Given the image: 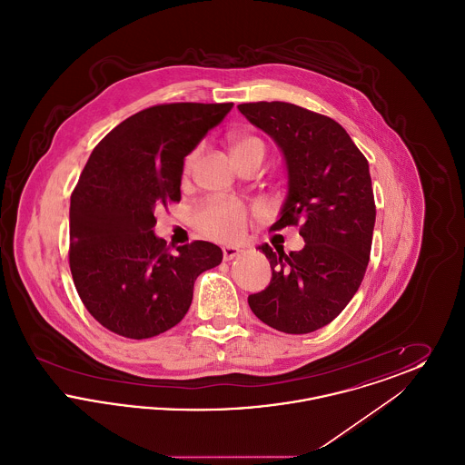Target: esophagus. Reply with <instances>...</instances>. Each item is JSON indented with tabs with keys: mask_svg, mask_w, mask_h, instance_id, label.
<instances>
[{
	"mask_svg": "<svg viewBox=\"0 0 465 465\" xmlns=\"http://www.w3.org/2000/svg\"><path fill=\"white\" fill-rule=\"evenodd\" d=\"M241 252H242V251H241L239 247H233V245L223 247V258H224V262H230V260L237 258Z\"/></svg>",
	"mask_w": 465,
	"mask_h": 465,
	"instance_id": "34e87169",
	"label": "esophagus"
}]
</instances>
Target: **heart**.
Wrapping results in <instances>:
<instances>
[{"mask_svg": "<svg viewBox=\"0 0 465 465\" xmlns=\"http://www.w3.org/2000/svg\"><path fill=\"white\" fill-rule=\"evenodd\" d=\"M230 148L233 158L262 153L265 155V143L256 135L235 134L230 137ZM197 153H190L184 160V173H190ZM247 211L242 203L233 200H211L203 203L195 214V223L200 232L220 242L239 241L247 228Z\"/></svg>", "mask_w": 465, "mask_h": 465, "instance_id": "obj_1", "label": "heart"}]
</instances>
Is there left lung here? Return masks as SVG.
<instances>
[{
  "label": "left lung",
  "mask_w": 465,
  "mask_h": 465,
  "mask_svg": "<svg viewBox=\"0 0 465 465\" xmlns=\"http://www.w3.org/2000/svg\"><path fill=\"white\" fill-rule=\"evenodd\" d=\"M265 131L288 165V199L270 230L300 226L302 251L260 245L272 266L270 286L247 298L254 315L277 331L321 330L347 307L370 262L376 207L370 165L330 116L281 101L239 104Z\"/></svg>",
  "instance_id": "left-lung-1"
}]
</instances>
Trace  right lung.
Masks as SVG:
<instances>
[{
	"label": "right lung",
	"mask_w": 465,
	"mask_h": 465,
	"mask_svg": "<svg viewBox=\"0 0 465 465\" xmlns=\"http://www.w3.org/2000/svg\"><path fill=\"white\" fill-rule=\"evenodd\" d=\"M233 103H173L139 111L94 148L71 193L69 268L90 315L106 330L144 340L174 328L202 272L220 265L216 243L176 252L153 233L156 207L181 200L184 156Z\"/></svg>",
	"instance_id": "obj_1"
}]
</instances>
